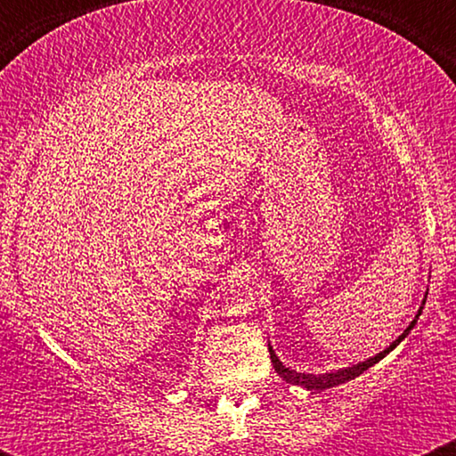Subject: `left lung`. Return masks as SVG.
<instances>
[{
  "mask_svg": "<svg viewBox=\"0 0 456 456\" xmlns=\"http://www.w3.org/2000/svg\"><path fill=\"white\" fill-rule=\"evenodd\" d=\"M420 311H422V306H420ZM420 311H418V315H420ZM418 315H416V319H413V322L410 323V328H407L405 332H403L401 337L396 338V341L392 343L388 349H384V352L375 355V358L366 360V362H360V364H355V366H349V369L337 370V373H326V375H306V373H296V370H291V369H287V366H282V362H281L279 358H276V354L272 352V347L268 345V349H270V360H272V364H274V370H276V373H279L281 378L285 379V381H289V384L305 386V388H308V390H328V388H334V386L345 384V381H349V379H355V378H358V375H362L366 369H370V366H373V364H378L379 360L384 358V355H388V354L392 352V349H395L396 345H399V343L403 341V338H405L407 334H410V330H411L413 326H416Z\"/></svg>",
  "mask_w": 456,
  "mask_h": 456,
  "instance_id": "8db88e82",
  "label": "left lung"
}]
</instances>
